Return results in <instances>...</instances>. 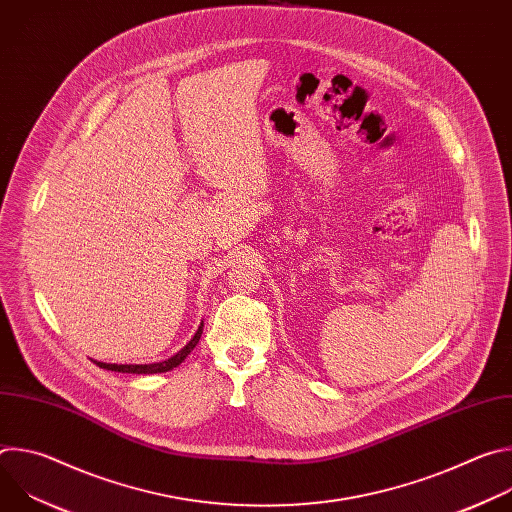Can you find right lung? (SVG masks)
I'll list each match as a JSON object with an SVG mask.
<instances>
[{"instance_id":"1","label":"right lung","mask_w":512,"mask_h":512,"mask_svg":"<svg viewBox=\"0 0 512 512\" xmlns=\"http://www.w3.org/2000/svg\"><path fill=\"white\" fill-rule=\"evenodd\" d=\"M202 322L196 330V334L192 336V340L182 348L178 350L174 356H170L168 360H162V362H152V364H109V362H97V367L101 369H107V371H115V373H133V375H154V373H168L172 369H176L178 364H182V360L194 350V346L198 344L200 336H202Z\"/></svg>"}]
</instances>
